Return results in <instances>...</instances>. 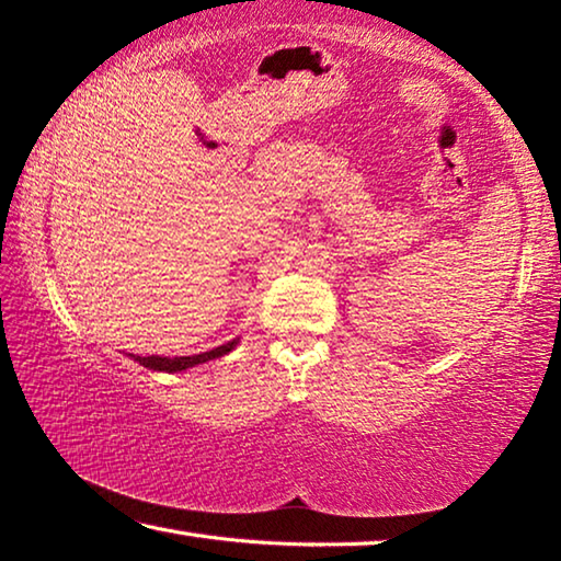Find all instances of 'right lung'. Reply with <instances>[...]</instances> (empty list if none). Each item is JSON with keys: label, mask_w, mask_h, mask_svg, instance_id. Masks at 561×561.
Listing matches in <instances>:
<instances>
[{"label": "right lung", "mask_w": 561, "mask_h": 561, "mask_svg": "<svg viewBox=\"0 0 561 561\" xmlns=\"http://www.w3.org/2000/svg\"><path fill=\"white\" fill-rule=\"evenodd\" d=\"M237 341H240V339H232L222 346H217L213 351H205V354H195V356H173V358H170V356H133V358H136L140 366L153 368V371L175 374V371H185V368H193L197 364H205V360H213V358H220L225 354H230V351L237 346Z\"/></svg>", "instance_id": "obj_1"}]
</instances>
